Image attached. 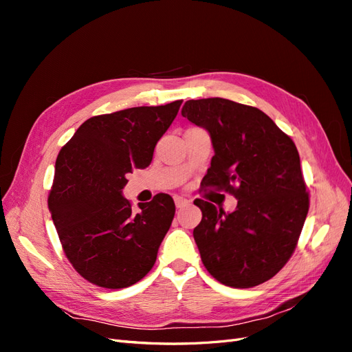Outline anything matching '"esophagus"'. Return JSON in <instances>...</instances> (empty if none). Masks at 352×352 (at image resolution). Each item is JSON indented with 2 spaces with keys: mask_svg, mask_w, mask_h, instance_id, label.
I'll use <instances>...</instances> for the list:
<instances>
[{
  "mask_svg": "<svg viewBox=\"0 0 352 352\" xmlns=\"http://www.w3.org/2000/svg\"><path fill=\"white\" fill-rule=\"evenodd\" d=\"M188 199L184 198V197H175V204H176V208H184L185 206H188Z\"/></svg>",
  "mask_w": 352,
  "mask_h": 352,
  "instance_id": "1",
  "label": "esophagus"
}]
</instances>
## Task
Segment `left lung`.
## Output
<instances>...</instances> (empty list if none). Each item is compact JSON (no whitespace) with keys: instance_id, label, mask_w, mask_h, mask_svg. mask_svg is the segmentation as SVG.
<instances>
[{"instance_id":"obj_1","label":"left lung","mask_w":352,"mask_h":352,"mask_svg":"<svg viewBox=\"0 0 352 352\" xmlns=\"http://www.w3.org/2000/svg\"><path fill=\"white\" fill-rule=\"evenodd\" d=\"M182 116L204 127L214 148L204 188L238 199L232 212L194 201L202 263L232 287L272 279L291 258L310 204L294 141L261 110L225 98L189 100Z\"/></svg>"}]
</instances>
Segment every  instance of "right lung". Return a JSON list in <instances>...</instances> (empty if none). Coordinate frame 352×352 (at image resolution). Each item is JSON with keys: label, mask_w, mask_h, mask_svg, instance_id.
<instances>
[{"label": "right lung", "mask_w": 352, "mask_h": 352, "mask_svg": "<svg viewBox=\"0 0 352 352\" xmlns=\"http://www.w3.org/2000/svg\"><path fill=\"white\" fill-rule=\"evenodd\" d=\"M182 101L91 117L61 148L48 207L66 257L94 285L127 287L153 269L175 217L167 194L133 212L126 176L150 166Z\"/></svg>", "instance_id": "obj_1"}]
</instances>
